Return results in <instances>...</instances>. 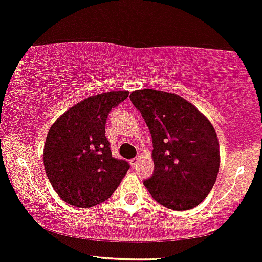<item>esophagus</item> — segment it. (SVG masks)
Masks as SVG:
<instances>
[{
  "instance_id": "esophagus-1",
  "label": "esophagus",
  "mask_w": 262,
  "mask_h": 262,
  "mask_svg": "<svg viewBox=\"0 0 262 262\" xmlns=\"http://www.w3.org/2000/svg\"><path fill=\"white\" fill-rule=\"evenodd\" d=\"M139 160H140V158H139V157L133 158V159L129 160V163H130V166H132V168H136V166L138 165V163H139Z\"/></svg>"
}]
</instances>
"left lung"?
Masks as SVG:
<instances>
[{"label": "left lung", "mask_w": 262, "mask_h": 262, "mask_svg": "<svg viewBox=\"0 0 262 262\" xmlns=\"http://www.w3.org/2000/svg\"><path fill=\"white\" fill-rule=\"evenodd\" d=\"M153 139L154 174L144 186L171 210H190L208 196L216 182L220 146L214 126L183 97L158 89L129 96Z\"/></svg>", "instance_id": "1"}]
</instances>
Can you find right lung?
I'll return each instance as SVG.
<instances>
[{
    "instance_id": "right-lung-1",
    "label": "right lung",
    "mask_w": 262,
    "mask_h": 262,
    "mask_svg": "<svg viewBox=\"0 0 262 262\" xmlns=\"http://www.w3.org/2000/svg\"><path fill=\"white\" fill-rule=\"evenodd\" d=\"M128 91H113L80 100L64 112L48 130L43 163L58 196L77 208L107 200L129 169L112 157L105 120L112 108L126 99Z\"/></svg>"
}]
</instances>
